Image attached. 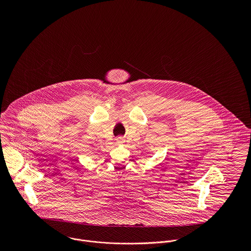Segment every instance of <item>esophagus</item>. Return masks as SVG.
Wrapping results in <instances>:
<instances>
[{"mask_svg":"<svg viewBox=\"0 0 251 251\" xmlns=\"http://www.w3.org/2000/svg\"><path fill=\"white\" fill-rule=\"evenodd\" d=\"M124 138H122V137H119V138H117V142L118 143H124Z\"/></svg>","mask_w":251,"mask_h":251,"instance_id":"1","label":"esophagus"}]
</instances>
